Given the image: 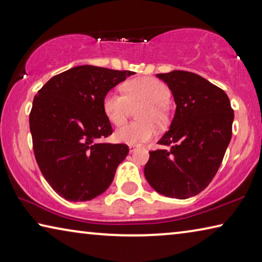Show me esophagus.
<instances>
[{"label": "esophagus", "mask_w": 262, "mask_h": 262, "mask_svg": "<svg viewBox=\"0 0 262 262\" xmlns=\"http://www.w3.org/2000/svg\"><path fill=\"white\" fill-rule=\"evenodd\" d=\"M139 147H140L139 144H129V150H130V152L134 151V150H135L136 148H139Z\"/></svg>", "instance_id": "1"}]
</instances>
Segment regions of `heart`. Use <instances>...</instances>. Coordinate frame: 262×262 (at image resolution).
<instances>
[{
	"label": "heart",
	"instance_id": "1",
	"mask_svg": "<svg viewBox=\"0 0 262 262\" xmlns=\"http://www.w3.org/2000/svg\"><path fill=\"white\" fill-rule=\"evenodd\" d=\"M122 91H110L103 99V111L111 123L120 126L126 121L130 104L143 101L137 117L115 132V140L126 144H140L154 139L158 126L170 121V89L152 77H137L122 84Z\"/></svg>",
	"mask_w": 262,
	"mask_h": 262
}]
</instances>
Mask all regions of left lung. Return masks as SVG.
Listing matches in <instances>:
<instances>
[{
    "mask_svg": "<svg viewBox=\"0 0 262 262\" xmlns=\"http://www.w3.org/2000/svg\"><path fill=\"white\" fill-rule=\"evenodd\" d=\"M157 77L170 88L177 108L170 129L158 141L170 149L149 151L145 179L165 196L192 198L210 184L223 161L233 110L227 94L200 75L173 70Z\"/></svg>",
    "mask_w": 262,
    "mask_h": 262,
    "instance_id": "left-lung-1",
    "label": "left lung"
}]
</instances>
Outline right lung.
I'll return each instance as SVG.
<instances>
[{"label":"right lung","mask_w":262,"mask_h":262,"mask_svg":"<svg viewBox=\"0 0 262 262\" xmlns=\"http://www.w3.org/2000/svg\"><path fill=\"white\" fill-rule=\"evenodd\" d=\"M134 74L78 66L53 76L35 95L30 112L35 161L61 198L89 201L112 184L129 148L96 142L113 133L103 99Z\"/></svg>","instance_id":"right-lung-1"}]
</instances>
